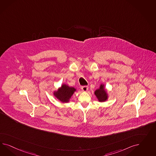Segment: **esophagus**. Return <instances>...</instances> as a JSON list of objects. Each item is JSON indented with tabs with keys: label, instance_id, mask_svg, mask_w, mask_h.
<instances>
[{
	"label": "esophagus",
	"instance_id": "esophagus-1",
	"mask_svg": "<svg viewBox=\"0 0 156 156\" xmlns=\"http://www.w3.org/2000/svg\"><path fill=\"white\" fill-rule=\"evenodd\" d=\"M88 86H82L81 87V89L83 91H86L88 90Z\"/></svg>",
	"mask_w": 156,
	"mask_h": 156
}]
</instances>
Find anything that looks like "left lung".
Listing matches in <instances>:
<instances>
[{
  "instance_id": "1",
  "label": "left lung",
  "mask_w": 156,
  "mask_h": 156,
  "mask_svg": "<svg viewBox=\"0 0 156 156\" xmlns=\"http://www.w3.org/2000/svg\"><path fill=\"white\" fill-rule=\"evenodd\" d=\"M94 94L99 102H105L108 98V94L105 89V85L101 84L99 89L94 91Z\"/></svg>"
}]
</instances>
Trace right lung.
<instances>
[{"label":"right lung","instance_id":"obj_1","mask_svg":"<svg viewBox=\"0 0 156 156\" xmlns=\"http://www.w3.org/2000/svg\"><path fill=\"white\" fill-rule=\"evenodd\" d=\"M76 91L73 87H70L66 84H63L57 91L54 93V96L63 103L69 102L72 95Z\"/></svg>","mask_w":156,"mask_h":156}]
</instances>
